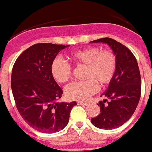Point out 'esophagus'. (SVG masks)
<instances>
[{
	"label": "esophagus",
	"instance_id": "1",
	"mask_svg": "<svg viewBox=\"0 0 152 152\" xmlns=\"http://www.w3.org/2000/svg\"><path fill=\"white\" fill-rule=\"evenodd\" d=\"M77 104L78 105H83V106H88L89 103H88V102H78L77 103Z\"/></svg>",
	"mask_w": 152,
	"mask_h": 152
}]
</instances>
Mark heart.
Here are the masks:
<instances>
[{
    "instance_id": "heart-1",
    "label": "heart",
    "mask_w": 152,
    "mask_h": 152,
    "mask_svg": "<svg viewBox=\"0 0 152 152\" xmlns=\"http://www.w3.org/2000/svg\"><path fill=\"white\" fill-rule=\"evenodd\" d=\"M69 60L76 66H84V78L87 80L74 82L67 86L64 92L72 100L84 101L94 94L100 87L108 85L116 72V55L110 50H102L96 46H88L72 51ZM51 74L58 83H65L72 76V68L60 58H56L51 65Z\"/></svg>"
}]
</instances>
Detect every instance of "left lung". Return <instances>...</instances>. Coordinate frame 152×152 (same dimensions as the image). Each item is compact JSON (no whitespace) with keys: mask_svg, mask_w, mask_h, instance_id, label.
<instances>
[{"mask_svg":"<svg viewBox=\"0 0 152 152\" xmlns=\"http://www.w3.org/2000/svg\"><path fill=\"white\" fill-rule=\"evenodd\" d=\"M92 42L108 44L117 60L115 76L101 95L110 98V100L99 102L100 113L91 119L92 124L97 128L113 129L128 121L140 100L142 81L139 65L132 52L116 40L106 37Z\"/></svg>","mask_w":152,"mask_h":152,"instance_id":"8db88e82","label":"left lung"}]
</instances>
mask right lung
<instances>
[{
	"instance_id": "obj_1",
	"label": "right lung",
	"mask_w": 152,
	"mask_h": 152,
	"mask_svg": "<svg viewBox=\"0 0 152 152\" xmlns=\"http://www.w3.org/2000/svg\"><path fill=\"white\" fill-rule=\"evenodd\" d=\"M66 45L37 43L21 53L13 64L11 88L16 107L31 127L54 133L68 125L77 103H58L62 90L51 74V65Z\"/></svg>"
}]
</instances>
